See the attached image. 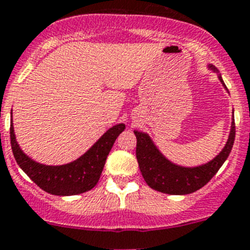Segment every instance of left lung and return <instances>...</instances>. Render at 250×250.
I'll return each mask as SVG.
<instances>
[{
  "label": "left lung",
  "mask_w": 250,
  "mask_h": 250,
  "mask_svg": "<svg viewBox=\"0 0 250 250\" xmlns=\"http://www.w3.org/2000/svg\"><path fill=\"white\" fill-rule=\"evenodd\" d=\"M208 68L217 73L220 82L227 90L221 74L219 73L216 67L212 64H208ZM134 134L137 137L135 155H137L140 172H142L147 186L157 192L166 193V194L184 195L197 192L202 187H204L216 174L220 167L224 165L231 152L232 146H233L236 125H234L233 117L229 139H227L224 149L209 162L194 167L181 166V165L169 161L157 149L147 133L134 130Z\"/></svg>",
  "instance_id": "1"
}]
</instances>
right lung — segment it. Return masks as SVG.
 Returning <instances> with one entry per match:
<instances>
[{
  "instance_id": "1",
  "label": "right lung",
  "mask_w": 250,
  "mask_h": 250,
  "mask_svg": "<svg viewBox=\"0 0 250 250\" xmlns=\"http://www.w3.org/2000/svg\"><path fill=\"white\" fill-rule=\"evenodd\" d=\"M125 128L123 123L113 125L99 138L85 154L69 164L58 166L39 164L24 154L17 143L13 120L11 123V146L17 164L41 189L62 197L77 195L93 189L98 184L108 152Z\"/></svg>"
}]
</instances>
